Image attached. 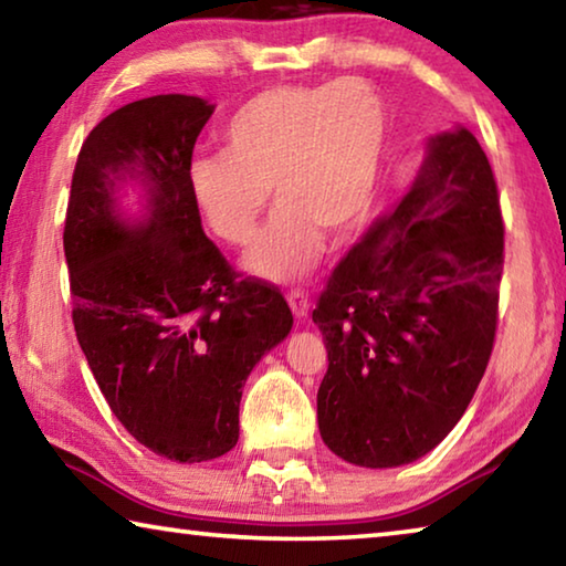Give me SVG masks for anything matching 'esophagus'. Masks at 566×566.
<instances>
[{
	"mask_svg": "<svg viewBox=\"0 0 566 566\" xmlns=\"http://www.w3.org/2000/svg\"><path fill=\"white\" fill-rule=\"evenodd\" d=\"M286 302H290L296 319H304L306 312H310V300H306L304 290H292L290 294H286Z\"/></svg>",
	"mask_w": 566,
	"mask_h": 566,
	"instance_id": "obj_1",
	"label": "esophagus"
}]
</instances>
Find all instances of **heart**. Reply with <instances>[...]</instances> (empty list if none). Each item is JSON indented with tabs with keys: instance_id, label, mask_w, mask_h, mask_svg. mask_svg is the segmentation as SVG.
<instances>
[{
	"instance_id": "b5f03b06",
	"label": "heart",
	"mask_w": 566,
	"mask_h": 566,
	"mask_svg": "<svg viewBox=\"0 0 566 566\" xmlns=\"http://www.w3.org/2000/svg\"><path fill=\"white\" fill-rule=\"evenodd\" d=\"M385 137V104L361 80L264 90L229 117L222 155L191 161V197L217 237L247 244L272 189L280 212L244 264L300 280L319 262L322 234L347 237L367 214Z\"/></svg>"
}]
</instances>
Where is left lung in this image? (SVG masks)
<instances>
[{
	"mask_svg": "<svg viewBox=\"0 0 566 566\" xmlns=\"http://www.w3.org/2000/svg\"><path fill=\"white\" fill-rule=\"evenodd\" d=\"M504 222L464 127L429 139L405 199L334 266L312 319L327 347L319 434L344 462L409 464L472 401L500 319Z\"/></svg>",
	"mask_w": 566,
	"mask_h": 566,
	"instance_id": "obj_1",
	"label": "left lung"
}]
</instances>
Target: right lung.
I'll use <instances>...</instances> for the list:
<instances>
[{
    "mask_svg": "<svg viewBox=\"0 0 566 566\" xmlns=\"http://www.w3.org/2000/svg\"><path fill=\"white\" fill-rule=\"evenodd\" d=\"M214 107L157 94L104 117L84 139L64 219L76 339L122 427L171 462H207L239 439L242 387L292 329L274 284L234 272L189 189L195 142ZM124 180L146 187L137 223Z\"/></svg>",
    "mask_w": 566,
    "mask_h": 566,
    "instance_id": "right-lung-1",
    "label": "right lung"
}]
</instances>
